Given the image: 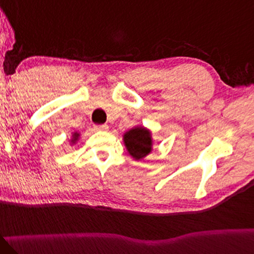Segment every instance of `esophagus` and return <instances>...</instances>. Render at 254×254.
Masks as SVG:
<instances>
[{
    "mask_svg": "<svg viewBox=\"0 0 254 254\" xmlns=\"http://www.w3.org/2000/svg\"><path fill=\"white\" fill-rule=\"evenodd\" d=\"M108 125H96L95 126V129L97 130H107L108 129Z\"/></svg>",
    "mask_w": 254,
    "mask_h": 254,
    "instance_id": "esophagus-1",
    "label": "esophagus"
}]
</instances>
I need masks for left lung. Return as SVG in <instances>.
Listing matches in <instances>:
<instances>
[{"label":"left lung","mask_w":254,"mask_h":254,"mask_svg":"<svg viewBox=\"0 0 254 254\" xmlns=\"http://www.w3.org/2000/svg\"><path fill=\"white\" fill-rule=\"evenodd\" d=\"M124 141L128 153L136 161L142 159L152 151L151 132L141 126L132 128L125 133Z\"/></svg>","instance_id":"1"}]
</instances>
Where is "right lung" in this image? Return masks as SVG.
I'll use <instances>...</instances> for the list:
<instances>
[{"mask_svg": "<svg viewBox=\"0 0 254 254\" xmlns=\"http://www.w3.org/2000/svg\"><path fill=\"white\" fill-rule=\"evenodd\" d=\"M79 135H80V134H79V133L74 132V133H73V135H72V140H70V141H72V142H73V144H74V142H75L76 140H78Z\"/></svg>", "mask_w": 254, "mask_h": 254, "instance_id": "obj_1", "label": "right lung"}]
</instances>
